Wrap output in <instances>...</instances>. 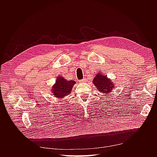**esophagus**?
<instances>
[{
  "label": "esophagus",
  "mask_w": 157,
  "mask_h": 157,
  "mask_svg": "<svg viewBox=\"0 0 157 157\" xmlns=\"http://www.w3.org/2000/svg\"><path fill=\"white\" fill-rule=\"evenodd\" d=\"M86 81V79H85V78H84V79H81V80L79 81V82H85Z\"/></svg>",
  "instance_id": "obj_1"
}]
</instances>
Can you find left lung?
<instances>
[{
    "mask_svg": "<svg viewBox=\"0 0 157 157\" xmlns=\"http://www.w3.org/2000/svg\"><path fill=\"white\" fill-rule=\"evenodd\" d=\"M93 82L97 87V89L104 94L110 92L114 87L111 81L108 79L106 76H104L101 73L97 74V76H95Z\"/></svg>",
    "mask_w": 157,
    "mask_h": 157,
    "instance_id": "left-lung-1",
    "label": "left lung"
}]
</instances>
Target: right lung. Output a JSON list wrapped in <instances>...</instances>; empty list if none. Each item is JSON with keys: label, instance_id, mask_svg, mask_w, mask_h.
<instances>
[{"label": "right lung", "instance_id": "1", "mask_svg": "<svg viewBox=\"0 0 157 157\" xmlns=\"http://www.w3.org/2000/svg\"><path fill=\"white\" fill-rule=\"evenodd\" d=\"M56 82V84L52 87V92L55 97L61 98L71 93V89L76 83L74 81H67L61 76L57 77Z\"/></svg>", "mask_w": 157, "mask_h": 157}]
</instances>
